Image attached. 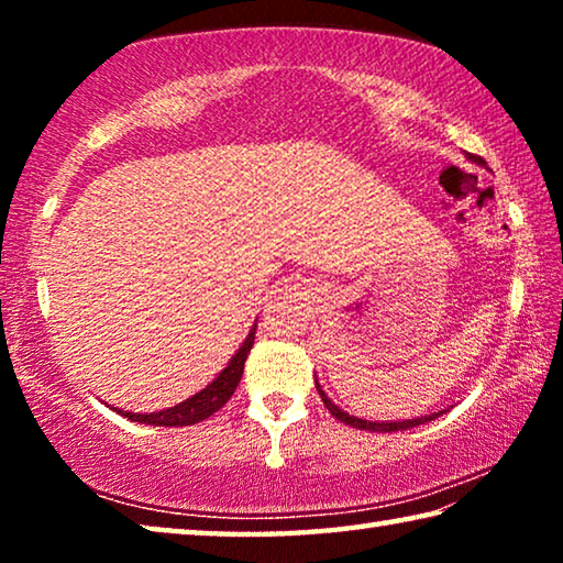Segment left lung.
Segmentation results:
<instances>
[{"label": "left lung", "mask_w": 563, "mask_h": 563, "mask_svg": "<svg viewBox=\"0 0 563 563\" xmlns=\"http://www.w3.org/2000/svg\"><path fill=\"white\" fill-rule=\"evenodd\" d=\"M470 161H474V164H482V166H484V161H482L479 156H474V154H470ZM316 387H318V393H320V397H322V402H325V407L330 409V415L338 417L340 422H345V424H350V427H357V430H367V432H399V430H412V427H417V424L432 422L434 417H440V412H434V415H430V417L402 419V422H367V419L350 417L347 412H342V409H340L335 402H330V397H328L325 393H322V387L318 385V379H316Z\"/></svg>", "instance_id": "left-lung-1"}]
</instances>
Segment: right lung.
Wrapping results in <instances>:
<instances>
[{
  "mask_svg": "<svg viewBox=\"0 0 563 563\" xmlns=\"http://www.w3.org/2000/svg\"><path fill=\"white\" fill-rule=\"evenodd\" d=\"M255 328L258 325H253V330L247 332V338L241 345V350H238L233 360L228 362V367L223 369V373L218 375L206 389H201L198 395L184 399V402L176 407L164 409V412L133 415V412H123V409H117V412L129 417L131 422H144V424H154V427H188V424L201 422V419H206V417H211L228 402V399L233 397L238 383H241L247 352H251L253 340H255Z\"/></svg>",
  "mask_w": 563,
  "mask_h": 563,
  "instance_id": "add662e5",
  "label": "right lung"
}]
</instances>
